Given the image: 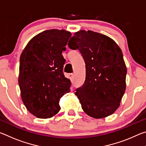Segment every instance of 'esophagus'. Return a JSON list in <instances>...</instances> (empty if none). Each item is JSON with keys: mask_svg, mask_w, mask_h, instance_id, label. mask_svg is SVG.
Here are the masks:
<instances>
[{"mask_svg": "<svg viewBox=\"0 0 146 146\" xmlns=\"http://www.w3.org/2000/svg\"><path fill=\"white\" fill-rule=\"evenodd\" d=\"M69 76H70V80L71 81L73 80V76H74V75L73 73H70V75H69Z\"/></svg>", "mask_w": 146, "mask_h": 146, "instance_id": "esophagus-1", "label": "esophagus"}]
</instances>
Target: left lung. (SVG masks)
I'll return each instance as SVG.
<instances>
[{"label": "left lung", "mask_w": 146, "mask_h": 146, "mask_svg": "<svg viewBox=\"0 0 146 146\" xmlns=\"http://www.w3.org/2000/svg\"><path fill=\"white\" fill-rule=\"evenodd\" d=\"M68 46L78 49L86 64L85 82L75 92L84 111L95 118L112 115L126 87L122 50L112 38L90 30L76 32Z\"/></svg>", "instance_id": "8db88e82"}]
</instances>
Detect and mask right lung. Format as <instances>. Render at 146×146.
Returning <instances> with one entry per match:
<instances>
[{"label": "right lung", "mask_w": 146, "mask_h": 146, "mask_svg": "<svg viewBox=\"0 0 146 146\" xmlns=\"http://www.w3.org/2000/svg\"><path fill=\"white\" fill-rule=\"evenodd\" d=\"M70 32L49 29L41 32L27 44L20 58L19 84L27 110L40 118L53 117L60 110L59 100L70 91L71 81L63 73Z\"/></svg>", "instance_id": "obj_1"}]
</instances>
